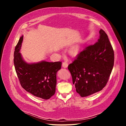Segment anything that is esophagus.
Instances as JSON below:
<instances>
[{
	"mask_svg": "<svg viewBox=\"0 0 126 126\" xmlns=\"http://www.w3.org/2000/svg\"><path fill=\"white\" fill-rule=\"evenodd\" d=\"M68 64L67 62H63L62 64V66L63 68H66L68 67Z\"/></svg>",
	"mask_w": 126,
	"mask_h": 126,
	"instance_id": "obj_1",
	"label": "esophagus"
}]
</instances>
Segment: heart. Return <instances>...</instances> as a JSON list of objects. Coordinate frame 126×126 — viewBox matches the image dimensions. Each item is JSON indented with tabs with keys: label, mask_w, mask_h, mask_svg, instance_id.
I'll return each mask as SVG.
<instances>
[{
	"label": "heart",
	"mask_w": 126,
	"mask_h": 126,
	"mask_svg": "<svg viewBox=\"0 0 126 126\" xmlns=\"http://www.w3.org/2000/svg\"><path fill=\"white\" fill-rule=\"evenodd\" d=\"M80 51V48L78 46H74L71 48L70 50V54L72 56H76L79 54Z\"/></svg>",
	"instance_id": "heart-1"
}]
</instances>
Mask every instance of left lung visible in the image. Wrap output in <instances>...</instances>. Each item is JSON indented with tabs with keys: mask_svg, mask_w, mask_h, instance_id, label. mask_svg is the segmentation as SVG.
Wrapping results in <instances>:
<instances>
[{
	"mask_svg": "<svg viewBox=\"0 0 126 126\" xmlns=\"http://www.w3.org/2000/svg\"><path fill=\"white\" fill-rule=\"evenodd\" d=\"M87 47L68 66L76 92L82 97L101 90L107 83L114 64V52L106 33Z\"/></svg>",
	"mask_w": 126,
	"mask_h": 126,
	"instance_id": "8db88e82",
	"label": "left lung"
}]
</instances>
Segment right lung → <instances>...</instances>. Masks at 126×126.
<instances>
[{
	"label": "right lung",
	"instance_id": "obj_1",
	"mask_svg": "<svg viewBox=\"0 0 126 126\" xmlns=\"http://www.w3.org/2000/svg\"><path fill=\"white\" fill-rule=\"evenodd\" d=\"M23 36L20 37L14 51V63L20 85L27 92L36 97L48 99L55 93L57 72L61 69L62 62L41 61L26 63L20 50Z\"/></svg>",
	"mask_w": 126,
	"mask_h": 126
}]
</instances>
